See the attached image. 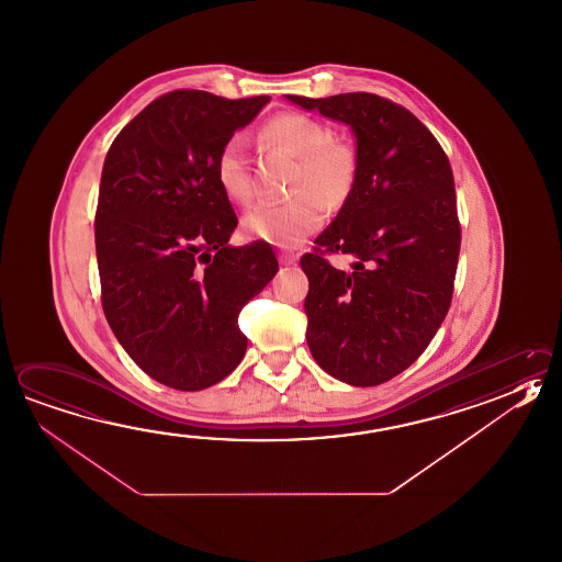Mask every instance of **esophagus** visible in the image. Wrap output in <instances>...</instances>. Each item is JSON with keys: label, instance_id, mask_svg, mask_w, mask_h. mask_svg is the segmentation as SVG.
<instances>
[{"label": "esophagus", "instance_id": "34e87169", "mask_svg": "<svg viewBox=\"0 0 562 562\" xmlns=\"http://www.w3.org/2000/svg\"><path fill=\"white\" fill-rule=\"evenodd\" d=\"M278 260H280V265L282 266L296 265L297 252H292V250H280V252H278Z\"/></svg>", "mask_w": 562, "mask_h": 562}]
</instances>
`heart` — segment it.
<instances>
[{"instance_id": "b5f03b06", "label": "heart", "mask_w": 562, "mask_h": 562, "mask_svg": "<svg viewBox=\"0 0 562 562\" xmlns=\"http://www.w3.org/2000/svg\"><path fill=\"white\" fill-rule=\"evenodd\" d=\"M260 138L296 157L290 184L294 199L280 204L266 202L246 212L243 233L250 240L292 248L324 224V204L339 206L350 196L358 167L356 153L348 143L331 138V131L318 119L302 113H280L268 119L260 128ZM214 177L231 201L252 202L255 182L243 138L224 140L214 159Z\"/></svg>"}]
</instances>
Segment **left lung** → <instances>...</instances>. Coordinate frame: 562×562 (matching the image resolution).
<instances>
[{
  "instance_id": "obj_1",
  "label": "left lung",
  "mask_w": 562,
  "mask_h": 562,
  "mask_svg": "<svg viewBox=\"0 0 562 562\" xmlns=\"http://www.w3.org/2000/svg\"><path fill=\"white\" fill-rule=\"evenodd\" d=\"M288 99L356 135L350 196L300 260L307 346L339 382L380 385L424 353L451 306L461 248L451 165L431 131L390 99ZM339 251L355 260L348 273L325 258Z\"/></svg>"
}]
</instances>
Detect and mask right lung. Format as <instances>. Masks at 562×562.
Returning a JSON list of instances; mask_svg holds the SVG:
<instances>
[{
	"label": "right lung",
	"mask_w": 562,
	"mask_h": 562,
	"mask_svg": "<svg viewBox=\"0 0 562 562\" xmlns=\"http://www.w3.org/2000/svg\"><path fill=\"white\" fill-rule=\"evenodd\" d=\"M270 97L179 89L148 103L106 153L95 250L106 322L153 380L199 392L240 363L238 314L278 272L272 246L228 244L238 218L214 159Z\"/></svg>",
	"instance_id": "right-lung-1"
}]
</instances>
